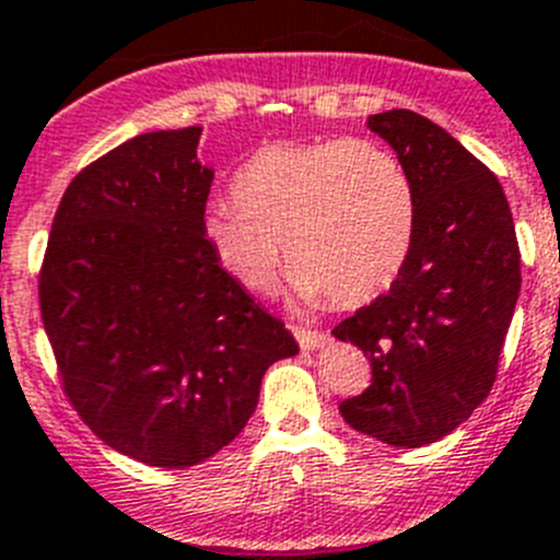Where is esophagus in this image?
<instances>
[{
  "label": "esophagus",
  "instance_id": "obj_1",
  "mask_svg": "<svg viewBox=\"0 0 560 560\" xmlns=\"http://www.w3.org/2000/svg\"><path fill=\"white\" fill-rule=\"evenodd\" d=\"M291 330H294L296 341H300V348H303V350H316V348H323L325 341H328V336H325L323 330L300 328V325H296V328H291Z\"/></svg>",
  "mask_w": 560,
  "mask_h": 560
}]
</instances>
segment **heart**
Returning a JSON list of instances; mask_svg holds the SVG:
<instances>
[{"label":"heart","instance_id":"heart-1","mask_svg":"<svg viewBox=\"0 0 560 560\" xmlns=\"http://www.w3.org/2000/svg\"><path fill=\"white\" fill-rule=\"evenodd\" d=\"M234 205L205 215L221 269L266 294L285 252L296 296L316 305H364L407 266L418 232V190L407 165L370 140L275 142L232 182Z\"/></svg>","mask_w":560,"mask_h":560}]
</instances>
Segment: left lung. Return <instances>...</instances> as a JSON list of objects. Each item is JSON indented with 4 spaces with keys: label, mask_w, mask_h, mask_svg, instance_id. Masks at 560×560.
Listing matches in <instances>:
<instances>
[{
    "label": "left lung",
    "mask_w": 560,
    "mask_h": 560,
    "mask_svg": "<svg viewBox=\"0 0 560 560\" xmlns=\"http://www.w3.org/2000/svg\"><path fill=\"white\" fill-rule=\"evenodd\" d=\"M368 126L412 176L418 232L387 294L334 328L373 368L370 387L339 412L355 432L418 448L454 432L491 393L522 255L502 185L452 133L409 108L373 114Z\"/></svg>",
    "instance_id": "obj_1"
}]
</instances>
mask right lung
Returning a JSON list of instances; mask_svg holds the SVG:
<instances>
[{"label": "right lung", "instance_id": "right-lung-1", "mask_svg": "<svg viewBox=\"0 0 560 560\" xmlns=\"http://www.w3.org/2000/svg\"><path fill=\"white\" fill-rule=\"evenodd\" d=\"M201 128L140 133L83 167L52 219L38 303L63 393L106 446L156 468L244 432L285 325L205 241Z\"/></svg>", "mask_w": 560, "mask_h": 560}]
</instances>
